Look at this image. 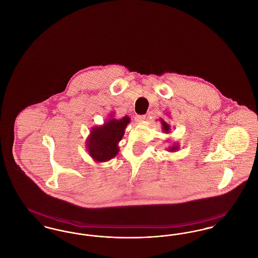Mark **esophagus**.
Returning a JSON list of instances; mask_svg holds the SVG:
<instances>
[{
    "label": "esophagus",
    "mask_w": 258,
    "mask_h": 258,
    "mask_svg": "<svg viewBox=\"0 0 258 258\" xmlns=\"http://www.w3.org/2000/svg\"><path fill=\"white\" fill-rule=\"evenodd\" d=\"M145 119H146L145 115H137V116L135 117V121H136V122H142V121H144Z\"/></svg>",
    "instance_id": "34e87169"
}]
</instances>
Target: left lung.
Instances as JSON below:
<instances>
[{
  "mask_svg": "<svg viewBox=\"0 0 258 258\" xmlns=\"http://www.w3.org/2000/svg\"><path fill=\"white\" fill-rule=\"evenodd\" d=\"M160 123H161L162 132H163L164 134H169V132H170V124L166 123L162 118H160ZM167 151L170 152V153L177 152V151H179V145H178L177 143H174V144H172L171 146H169V147L167 148Z\"/></svg>",
  "mask_w": 258,
  "mask_h": 258,
  "instance_id": "obj_1",
  "label": "left lung"
}]
</instances>
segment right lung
I'll return each instance as SVG.
<instances>
[{"label": "right lung", "instance_id": "right-lung-1", "mask_svg": "<svg viewBox=\"0 0 258 258\" xmlns=\"http://www.w3.org/2000/svg\"><path fill=\"white\" fill-rule=\"evenodd\" d=\"M101 125L93 126L86 139V150L89 156L96 162H105L115 158L120 149L126 125L131 118L125 115L120 119L114 118V114Z\"/></svg>", "mask_w": 258, "mask_h": 258}]
</instances>
